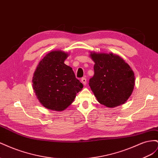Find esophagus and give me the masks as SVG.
I'll use <instances>...</instances> for the list:
<instances>
[{"instance_id": "34e87169", "label": "esophagus", "mask_w": 158, "mask_h": 158, "mask_svg": "<svg viewBox=\"0 0 158 158\" xmlns=\"http://www.w3.org/2000/svg\"><path fill=\"white\" fill-rule=\"evenodd\" d=\"M81 81H82V82L83 83V84L85 85V84H86L87 83V81H86V78H82V80H81Z\"/></svg>"}]
</instances>
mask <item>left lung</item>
I'll list each match as a JSON object with an SVG mask.
<instances>
[{"mask_svg": "<svg viewBox=\"0 0 158 158\" xmlns=\"http://www.w3.org/2000/svg\"><path fill=\"white\" fill-rule=\"evenodd\" d=\"M95 63L94 75L89 79L91 89L99 103L115 107L125 103L135 84L134 72L125 61L113 53L90 52Z\"/></svg>", "mask_w": 158, "mask_h": 158, "instance_id": "1", "label": "left lung"}]
</instances>
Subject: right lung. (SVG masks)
I'll list each match as a JSON object with an SVG mask.
<instances>
[{
  "mask_svg": "<svg viewBox=\"0 0 158 158\" xmlns=\"http://www.w3.org/2000/svg\"><path fill=\"white\" fill-rule=\"evenodd\" d=\"M68 55L62 51L49 52L33 74V89L41 104L48 109L63 111L83 88L73 69L64 63Z\"/></svg>",
  "mask_w": 158,
  "mask_h": 158,
  "instance_id": "right-lung-1",
  "label": "right lung"
}]
</instances>
